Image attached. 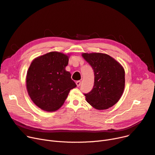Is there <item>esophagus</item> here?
Returning <instances> with one entry per match:
<instances>
[{"instance_id":"obj_1","label":"esophagus","mask_w":155,"mask_h":155,"mask_svg":"<svg viewBox=\"0 0 155 155\" xmlns=\"http://www.w3.org/2000/svg\"><path fill=\"white\" fill-rule=\"evenodd\" d=\"M76 84L78 87H79V86L80 85H81V81H77L76 83Z\"/></svg>"}]
</instances>
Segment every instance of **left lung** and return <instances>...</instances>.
Masks as SVG:
<instances>
[{
	"label": "left lung",
	"instance_id": "8db88e82",
	"mask_svg": "<svg viewBox=\"0 0 155 155\" xmlns=\"http://www.w3.org/2000/svg\"><path fill=\"white\" fill-rule=\"evenodd\" d=\"M82 57L94 72V86L84 94L86 101L98 110L113 106L124 91L125 79L123 66L109 55L102 53H83Z\"/></svg>",
	"mask_w": 155,
	"mask_h": 155
}]
</instances>
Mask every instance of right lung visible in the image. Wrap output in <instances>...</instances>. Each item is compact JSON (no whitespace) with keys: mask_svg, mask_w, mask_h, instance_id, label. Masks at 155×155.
Returning a JSON list of instances; mask_svg holds the SVG:
<instances>
[{"mask_svg":"<svg viewBox=\"0 0 155 155\" xmlns=\"http://www.w3.org/2000/svg\"><path fill=\"white\" fill-rule=\"evenodd\" d=\"M69 58V55L51 51L31 63L27 74V90L31 100L42 110H58L70 90L76 87L71 73L65 70Z\"/></svg>","mask_w":155,"mask_h":155,"instance_id":"right-lung-1","label":"right lung"}]
</instances>
